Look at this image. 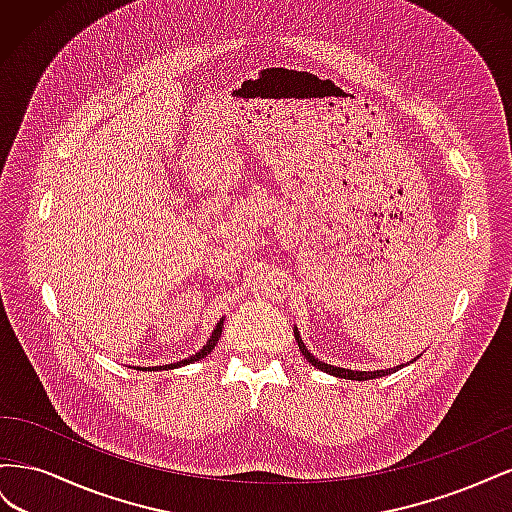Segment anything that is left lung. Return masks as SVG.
I'll use <instances>...</instances> for the list:
<instances>
[{"mask_svg": "<svg viewBox=\"0 0 512 512\" xmlns=\"http://www.w3.org/2000/svg\"><path fill=\"white\" fill-rule=\"evenodd\" d=\"M294 339H297V344H299V350H301V354L305 356V359L312 363L316 369H320V371H327V374H331V376H337V378H346V380H374V378H382V376H389V374H395V371H399L401 367H406V365H410V363H414L416 359H412L410 363H401V365H397V367H391V369H376V371H354V369H346V367H337V365H329V363H324V361H320L318 356H314L312 352L307 350V346L303 344V339H301V333H299V329L294 327Z\"/></svg>", "mask_w": 512, "mask_h": 512, "instance_id": "obj_1", "label": "left lung"}]
</instances>
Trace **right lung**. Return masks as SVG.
<instances>
[{
	"label": "right lung",
	"instance_id": "1",
	"mask_svg": "<svg viewBox=\"0 0 512 512\" xmlns=\"http://www.w3.org/2000/svg\"><path fill=\"white\" fill-rule=\"evenodd\" d=\"M222 329H224V318H220V322L215 324V329H213V333L209 335V339H207V344L200 348L196 354H192V356H188V359H183V361H177V363H170V365H160L158 369H177V367H183V365H190V363H194V361H200V359H205L207 354H211V350L218 346V339H220V335H222ZM147 369H151V367H147Z\"/></svg>",
	"mask_w": 512,
	"mask_h": 512
}]
</instances>
